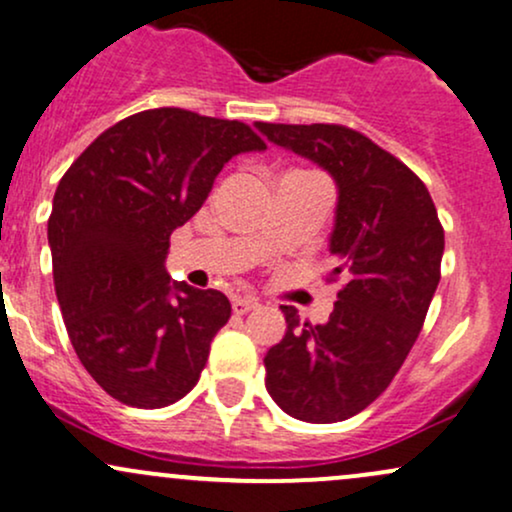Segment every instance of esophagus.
<instances>
[{
	"mask_svg": "<svg viewBox=\"0 0 512 512\" xmlns=\"http://www.w3.org/2000/svg\"><path fill=\"white\" fill-rule=\"evenodd\" d=\"M254 309H258V302H256L254 297H234L232 299V311H234V314L244 316V314H249V311H254Z\"/></svg>",
	"mask_w": 512,
	"mask_h": 512,
	"instance_id": "obj_1",
	"label": "esophagus"
}]
</instances>
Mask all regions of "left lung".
<instances>
[{
  "label": "left lung",
  "instance_id": "1",
  "mask_svg": "<svg viewBox=\"0 0 512 512\" xmlns=\"http://www.w3.org/2000/svg\"><path fill=\"white\" fill-rule=\"evenodd\" d=\"M256 126L338 182L328 280H345L323 326L302 323L294 306H282L287 333L263 359L266 388L294 419L345 422L390 386L419 338L441 280L443 225L422 179L362 131Z\"/></svg>",
  "mask_w": 512,
  "mask_h": 512
}]
</instances>
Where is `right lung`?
Masks as SVG:
<instances>
[{"label":"right lung","mask_w":512,"mask_h":512,"mask_svg":"<svg viewBox=\"0 0 512 512\" xmlns=\"http://www.w3.org/2000/svg\"><path fill=\"white\" fill-rule=\"evenodd\" d=\"M246 150H266L249 124L158 107L102 131L59 179L47 220L54 290L78 359L114 400L155 410L198 383L232 306L170 282L165 256Z\"/></svg>","instance_id":"obj_1"}]
</instances>
